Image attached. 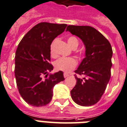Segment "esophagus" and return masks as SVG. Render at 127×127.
<instances>
[{"label":"esophagus","instance_id":"esophagus-1","mask_svg":"<svg viewBox=\"0 0 127 127\" xmlns=\"http://www.w3.org/2000/svg\"><path fill=\"white\" fill-rule=\"evenodd\" d=\"M69 76V74H68V73H66V72H64V78H67V77H68Z\"/></svg>","mask_w":127,"mask_h":127}]
</instances>
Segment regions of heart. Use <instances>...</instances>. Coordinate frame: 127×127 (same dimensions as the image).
I'll return each mask as SVG.
<instances>
[{"label": "heart", "mask_w": 127, "mask_h": 127, "mask_svg": "<svg viewBox=\"0 0 127 127\" xmlns=\"http://www.w3.org/2000/svg\"><path fill=\"white\" fill-rule=\"evenodd\" d=\"M67 43L71 47H76L78 46L79 42L78 39L74 36L69 37L67 40ZM53 43L51 46V53L52 55L53 54ZM77 65V62L74 58L69 57V58H65V57H62L60 58L55 62V66L56 69L60 70V71H65V72H69L72 69H74Z\"/></svg>", "instance_id": "b5f03b06"}]
</instances>
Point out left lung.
Wrapping results in <instances>:
<instances>
[{"label":"left lung","instance_id":"obj_1","mask_svg":"<svg viewBox=\"0 0 127 127\" xmlns=\"http://www.w3.org/2000/svg\"><path fill=\"white\" fill-rule=\"evenodd\" d=\"M66 31L80 38L85 47V58L74 72L76 84L71 90L72 100L84 107L92 106L99 101L110 78L112 49L101 33L91 26H68Z\"/></svg>","mask_w":127,"mask_h":127}]
</instances>
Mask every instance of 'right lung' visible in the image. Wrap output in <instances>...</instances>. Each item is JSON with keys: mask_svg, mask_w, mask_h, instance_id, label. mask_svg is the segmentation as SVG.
Instances as JSON below:
<instances>
[{"mask_svg": "<svg viewBox=\"0 0 127 127\" xmlns=\"http://www.w3.org/2000/svg\"><path fill=\"white\" fill-rule=\"evenodd\" d=\"M67 26L39 23L25 34L18 44L15 58L16 82L20 96L31 105H47L53 97L55 85L65 80L62 71L49 72L53 69L49 63L51 43Z\"/></svg>", "mask_w": 127, "mask_h": 127, "instance_id": "add662e5", "label": "right lung"}]
</instances>
